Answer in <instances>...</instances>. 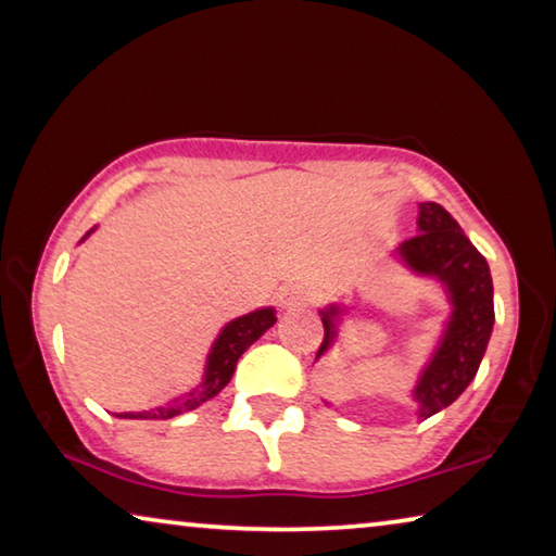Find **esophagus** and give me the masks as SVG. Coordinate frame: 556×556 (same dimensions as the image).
<instances>
[{"label":"esophagus","mask_w":556,"mask_h":556,"mask_svg":"<svg viewBox=\"0 0 556 556\" xmlns=\"http://www.w3.org/2000/svg\"><path fill=\"white\" fill-rule=\"evenodd\" d=\"M312 299H314V291H312V289L299 287V285H289V287L281 289V294H279V304H281V306H287V308H291V306L308 304V301H312Z\"/></svg>","instance_id":"esophagus-1"}]
</instances>
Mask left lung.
<instances>
[{"label":"left lung","instance_id":"left-lung-1","mask_svg":"<svg viewBox=\"0 0 556 556\" xmlns=\"http://www.w3.org/2000/svg\"><path fill=\"white\" fill-rule=\"evenodd\" d=\"M417 223L419 232L400 244V255L419 275H434L444 281L454 304L444 341L414 390L419 417L427 419L448 407L476 378L493 331L495 312L488 262L470 244L451 213L439 203H421ZM336 316V306L324 312V341L316 357L333 343Z\"/></svg>","mask_w":556,"mask_h":556}]
</instances>
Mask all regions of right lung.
<instances>
[{
  "mask_svg": "<svg viewBox=\"0 0 556 556\" xmlns=\"http://www.w3.org/2000/svg\"><path fill=\"white\" fill-rule=\"evenodd\" d=\"M275 321H277V316L271 308H260V312H255V314L235 318V321H230L223 328L218 341L213 343V351L208 355V365H205V380L199 390L188 394V397H184L181 402L166 404V407H156L152 412H135V414L122 412V414H115V417H122V419H172V417H176V414L195 409L205 400L215 397V394H218L225 384L230 382L240 355L248 351V348L267 331V328L275 326Z\"/></svg>",
  "mask_w": 556,
  "mask_h": 556,
  "instance_id": "obj_1",
  "label": "right lung"
}]
</instances>
